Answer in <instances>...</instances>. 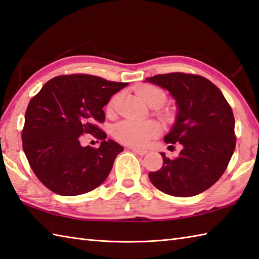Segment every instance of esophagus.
Instances as JSON below:
<instances>
[{"instance_id": "1", "label": "esophagus", "mask_w": 259, "mask_h": 259, "mask_svg": "<svg viewBox=\"0 0 259 259\" xmlns=\"http://www.w3.org/2000/svg\"><path fill=\"white\" fill-rule=\"evenodd\" d=\"M131 150H133L135 154L139 155V156H145L147 153H148V151L145 150V149H137V148H133Z\"/></svg>"}]
</instances>
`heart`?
I'll return each instance as SVG.
<instances>
[{"instance_id":"obj_1","label":"heart","mask_w":259,"mask_h":259,"mask_svg":"<svg viewBox=\"0 0 259 259\" xmlns=\"http://www.w3.org/2000/svg\"><path fill=\"white\" fill-rule=\"evenodd\" d=\"M139 98L151 108H160L165 103L166 95L163 90L154 85H144L137 90ZM118 101L113 96L108 104V110L112 111ZM159 125L154 121L122 120L113 128L114 138L124 145L131 147H145L155 137L159 135Z\"/></svg>"}]
</instances>
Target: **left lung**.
<instances>
[{
	"label": "left lung",
	"mask_w": 259,
	"mask_h": 259,
	"mask_svg": "<svg viewBox=\"0 0 259 259\" xmlns=\"http://www.w3.org/2000/svg\"><path fill=\"white\" fill-rule=\"evenodd\" d=\"M145 83L168 91L175 100V121L164 141L183 147L174 159L160 153L163 167L150 171V182L173 196L202 193L225 173L235 151V118L230 105L213 83L199 75H156Z\"/></svg>",
	"instance_id": "left-lung-1"
}]
</instances>
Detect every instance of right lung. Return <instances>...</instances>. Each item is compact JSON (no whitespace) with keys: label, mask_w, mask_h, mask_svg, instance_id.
I'll use <instances>...</instances> for the list:
<instances>
[{"label":"right lung","mask_w":259,"mask_h":259,"mask_svg":"<svg viewBox=\"0 0 259 259\" xmlns=\"http://www.w3.org/2000/svg\"><path fill=\"white\" fill-rule=\"evenodd\" d=\"M126 85L92 75H63L48 80L30 101L23 151L35 176L54 193H88L109 176L123 147L106 140L98 123L105 119L103 106ZM84 133L103 140L99 149L80 145Z\"/></svg>","instance_id":"add662e5"}]
</instances>
